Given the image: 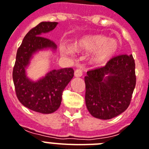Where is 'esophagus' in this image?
<instances>
[{
    "mask_svg": "<svg viewBox=\"0 0 149 149\" xmlns=\"http://www.w3.org/2000/svg\"><path fill=\"white\" fill-rule=\"evenodd\" d=\"M82 70L81 68H77L74 71V76L75 77H81L82 76Z\"/></svg>",
    "mask_w": 149,
    "mask_h": 149,
    "instance_id": "1",
    "label": "esophagus"
}]
</instances>
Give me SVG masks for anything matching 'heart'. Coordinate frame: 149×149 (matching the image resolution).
<instances>
[{
	"mask_svg": "<svg viewBox=\"0 0 149 149\" xmlns=\"http://www.w3.org/2000/svg\"><path fill=\"white\" fill-rule=\"evenodd\" d=\"M119 42L116 39H109L103 35L88 36L74 42L76 50L92 52L95 50L91 57V61L95 65H103L116 53L119 49ZM63 53H70L72 50L62 47Z\"/></svg>",
	"mask_w": 149,
	"mask_h": 149,
	"instance_id": "obj_1",
	"label": "heart"
}]
</instances>
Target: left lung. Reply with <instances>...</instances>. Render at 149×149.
<instances>
[{"instance_id": "8db88e82", "label": "left lung", "mask_w": 149, "mask_h": 149, "mask_svg": "<svg viewBox=\"0 0 149 149\" xmlns=\"http://www.w3.org/2000/svg\"><path fill=\"white\" fill-rule=\"evenodd\" d=\"M135 67L132 55L123 54L110 58L104 67L87 72L85 102L92 116L110 120L127 109L136 84Z\"/></svg>"}]
</instances>
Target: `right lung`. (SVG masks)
Wrapping results in <instances>:
<instances>
[{
  "label": "right lung",
  "mask_w": 149,
  "mask_h": 149,
  "mask_svg": "<svg viewBox=\"0 0 149 149\" xmlns=\"http://www.w3.org/2000/svg\"><path fill=\"white\" fill-rule=\"evenodd\" d=\"M57 25V22H42L30 29L17 49L13 69V84L19 101L29 110L41 113H52L58 109L64 89L74 76L72 68L52 70L36 82L26 76L25 68L33 53L46 48L56 49L53 41L42 36Z\"/></svg>",
  "instance_id": "add662e5"
}]
</instances>
